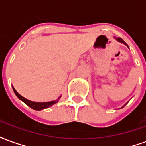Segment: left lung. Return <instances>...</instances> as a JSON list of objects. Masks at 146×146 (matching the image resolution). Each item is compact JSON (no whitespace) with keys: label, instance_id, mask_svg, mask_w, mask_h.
<instances>
[{"label":"left lung","instance_id":"obj_1","mask_svg":"<svg viewBox=\"0 0 146 146\" xmlns=\"http://www.w3.org/2000/svg\"><path fill=\"white\" fill-rule=\"evenodd\" d=\"M116 40H117V41L120 42V43H122V44H125L126 46H127V48H128V45L126 44L125 41H123V39H121L120 37H118V38H116ZM124 106H125V105H124Z\"/></svg>","mask_w":146,"mask_h":146}]
</instances>
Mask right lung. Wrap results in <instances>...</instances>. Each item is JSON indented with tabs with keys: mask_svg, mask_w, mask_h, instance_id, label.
<instances>
[{
	"mask_svg": "<svg viewBox=\"0 0 146 146\" xmlns=\"http://www.w3.org/2000/svg\"><path fill=\"white\" fill-rule=\"evenodd\" d=\"M12 88H13V91H14L15 95H16V96H17L18 98H19L20 100H22V101L25 104H27L28 106H30L31 109H33V110H38V111L44 110V109H46V108L51 107V106H52L53 105L55 104L56 102H58V99L61 98V96H60L59 98H58L57 100H54V101H51V102H32V101H30V100H28V99H27V98H25L21 95H19V94L15 91V89L13 87H12Z\"/></svg>",
	"mask_w": 146,
	"mask_h": 146,
	"instance_id": "1",
	"label": "right lung"
}]
</instances>
